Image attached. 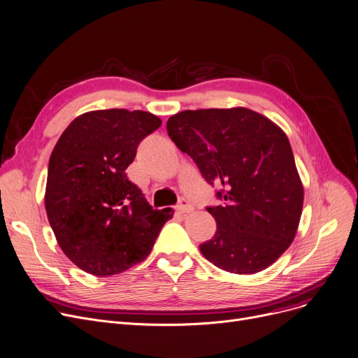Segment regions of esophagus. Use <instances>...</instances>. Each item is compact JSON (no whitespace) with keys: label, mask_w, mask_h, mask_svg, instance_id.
Masks as SVG:
<instances>
[{"label":"esophagus","mask_w":358,"mask_h":358,"mask_svg":"<svg viewBox=\"0 0 358 358\" xmlns=\"http://www.w3.org/2000/svg\"><path fill=\"white\" fill-rule=\"evenodd\" d=\"M194 210L192 203L189 201H186L185 198H180L179 203L176 206V211L180 213V214H186V213H191Z\"/></svg>","instance_id":"obj_1"}]
</instances>
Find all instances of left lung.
<instances>
[{
    "label": "left lung",
    "instance_id": "8db88e82",
    "mask_svg": "<svg viewBox=\"0 0 358 358\" xmlns=\"http://www.w3.org/2000/svg\"><path fill=\"white\" fill-rule=\"evenodd\" d=\"M167 134L217 185L221 206L207 207L217 231L199 245L211 264L233 274H255L292 245L303 208V185L287 135L246 108L183 110Z\"/></svg>",
    "mask_w": 358,
    "mask_h": 358
}]
</instances>
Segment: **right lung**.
Listing matches in <instances>:
<instances>
[{
  "mask_svg": "<svg viewBox=\"0 0 358 358\" xmlns=\"http://www.w3.org/2000/svg\"><path fill=\"white\" fill-rule=\"evenodd\" d=\"M162 125L144 110L87 112L66 127L48 166L45 208L62 252L96 277L145 259L172 208L155 210L127 176L138 144Z\"/></svg>",
  "mask_w": 358,
  "mask_h": 358,
  "instance_id": "obj_1",
  "label": "right lung"
}]
</instances>
